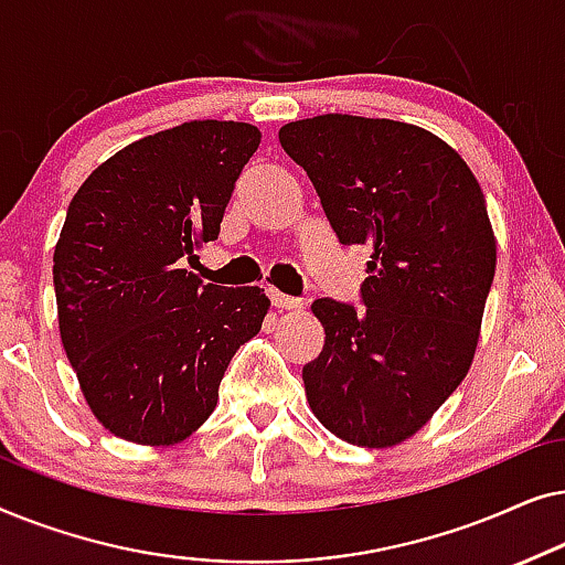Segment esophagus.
Returning <instances> with one entry per match:
<instances>
[{"label":"esophagus","instance_id":"esophagus-1","mask_svg":"<svg viewBox=\"0 0 565 565\" xmlns=\"http://www.w3.org/2000/svg\"><path fill=\"white\" fill-rule=\"evenodd\" d=\"M269 300H273L277 308H285V311H298V308H303V300L285 296L280 290H269Z\"/></svg>","mask_w":565,"mask_h":565}]
</instances>
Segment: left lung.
<instances>
[{
  "label": "left lung",
  "instance_id": "8db88e82",
  "mask_svg": "<svg viewBox=\"0 0 565 565\" xmlns=\"http://www.w3.org/2000/svg\"><path fill=\"white\" fill-rule=\"evenodd\" d=\"M339 244L373 249L365 308L313 300L323 350L306 398L331 435L393 447L416 435L473 362L497 238L460 153L412 122L316 115L280 128Z\"/></svg>",
  "mask_w": 565,
  "mask_h": 565
}]
</instances>
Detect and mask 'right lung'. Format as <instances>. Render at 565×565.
<instances>
[{
  "mask_svg": "<svg viewBox=\"0 0 565 565\" xmlns=\"http://www.w3.org/2000/svg\"><path fill=\"white\" fill-rule=\"evenodd\" d=\"M259 128L190 120L128 143L92 172L56 252L58 331L92 414L115 437L174 445L218 404L238 347L269 311L265 290L203 285L180 269L218 238Z\"/></svg>",
  "mask_w": 565,
  "mask_h": 565,
  "instance_id": "obj_1",
  "label": "right lung"
}]
</instances>
